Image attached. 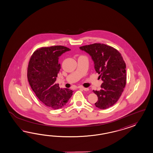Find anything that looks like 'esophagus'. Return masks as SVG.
Instances as JSON below:
<instances>
[{"label": "esophagus", "mask_w": 153, "mask_h": 153, "mask_svg": "<svg viewBox=\"0 0 153 153\" xmlns=\"http://www.w3.org/2000/svg\"><path fill=\"white\" fill-rule=\"evenodd\" d=\"M79 88H81V89H82L83 90H84V91H87L89 90V89L88 88H85V87H82V86H79L78 87Z\"/></svg>", "instance_id": "1"}]
</instances>
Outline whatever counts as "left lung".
Instances as JSON below:
<instances>
[{"label":"left lung","mask_w":153,"mask_h":153,"mask_svg":"<svg viewBox=\"0 0 153 153\" xmlns=\"http://www.w3.org/2000/svg\"><path fill=\"white\" fill-rule=\"evenodd\" d=\"M79 48L91 56L95 71L103 81L99 91L93 90L98 97L95 106L106 109L118 101L126 85V64L117 50L110 45L94 43Z\"/></svg>","instance_id":"8db88e82"}]
</instances>
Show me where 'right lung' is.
Masks as SVG:
<instances>
[{
    "instance_id": "obj_1",
    "label": "right lung",
    "mask_w": 153,
    "mask_h": 153,
    "mask_svg": "<svg viewBox=\"0 0 153 153\" xmlns=\"http://www.w3.org/2000/svg\"><path fill=\"white\" fill-rule=\"evenodd\" d=\"M70 50L63 45L41 47L34 52L29 59L27 69L29 85L39 100L53 109L65 106L72 95L73 91L61 88L55 82L61 69L59 57Z\"/></svg>"
}]
</instances>
